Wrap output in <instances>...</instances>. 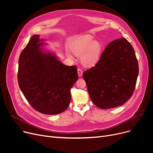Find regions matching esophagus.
Listing matches in <instances>:
<instances>
[{"label":"esophagus","instance_id":"obj_1","mask_svg":"<svg viewBox=\"0 0 153 153\" xmlns=\"http://www.w3.org/2000/svg\"><path fill=\"white\" fill-rule=\"evenodd\" d=\"M77 73H78V75H79V77H81L82 76L83 72H82V71L81 69H77Z\"/></svg>","mask_w":153,"mask_h":153}]
</instances>
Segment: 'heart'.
<instances>
[{
    "label": "heart",
    "mask_w": 153,
    "mask_h": 153,
    "mask_svg": "<svg viewBox=\"0 0 153 153\" xmlns=\"http://www.w3.org/2000/svg\"><path fill=\"white\" fill-rule=\"evenodd\" d=\"M72 51L77 56H81V61L85 67H93L100 59L102 46L100 42L94 40L91 36H84L72 47Z\"/></svg>",
    "instance_id": "obj_1"
}]
</instances>
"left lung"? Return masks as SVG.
Masks as SVG:
<instances>
[{
	"label": "left lung",
	"mask_w": 153,
	"mask_h": 153,
	"mask_svg": "<svg viewBox=\"0 0 153 153\" xmlns=\"http://www.w3.org/2000/svg\"><path fill=\"white\" fill-rule=\"evenodd\" d=\"M138 72L132 45L121 38L107 46L99 62L85 71L83 78L94 105L111 108L123 105L131 97Z\"/></svg>",
	"instance_id": "left-lung-1"
}]
</instances>
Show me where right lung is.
I'll list each match as a JSON object with an SVG mask.
<instances>
[{"mask_svg": "<svg viewBox=\"0 0 153 153\" xmlns=\"http://www.w3.org/2000/svg\"><path fill=\"white\" fill-rule=\"evenodd\" d=\"M43 41L35 35L22 51L18 82L34 109L45 115H56L69 107L71 89L78 74L76 66L64 65L55 54L45 51Z\"/></svg>", "mask_w": 153, "mask_h": 153, "instance_id": "1", "label": "right lung"}]
</instances>
